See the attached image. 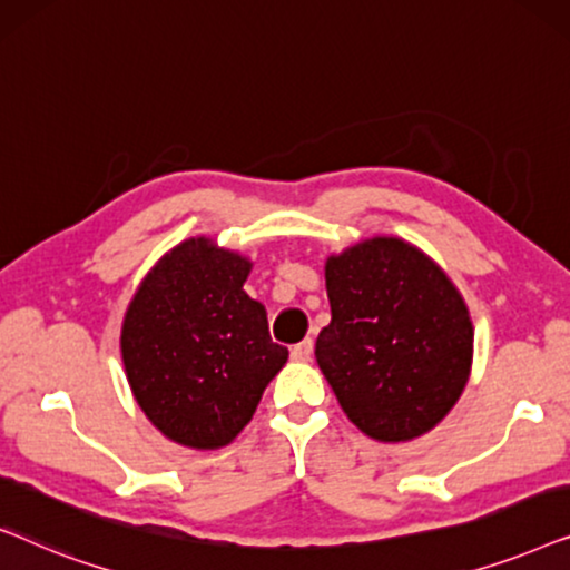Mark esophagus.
Here are the masks:
<instances>
[{
	"mask_svg": "<svg viewBox=\"0 0 570 570\" xmlns=\"http://www.w3.org/2000/svg\"><path fill=\"white\" fill-rule=\"evenodd\" d=\"M311 353H314V342L311 340H303V342H298V345L291 347V357L298 363L311 361Z\"/></svg>",
	"mask_w": 570,
	"mask_h": 570,
	"instance_id": "1",
	"label": "esophagus"
}]
</instances>
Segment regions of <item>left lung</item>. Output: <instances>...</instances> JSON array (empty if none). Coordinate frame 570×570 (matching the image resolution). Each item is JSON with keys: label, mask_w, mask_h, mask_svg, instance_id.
<instances>
[{"label": "left lung", "mask_w": 570, "mask_h": 570, "mask_svg": "<svg viewBox=\"0 0 570 570\" xmlns=\"http://www.w3.org/2000/svg\"><path fill=\"white\" fill-rule=\"evenodd\" d=\"M332 322L316 363L350 423L373 441L433 431L472 373L474 326L451 277L396 236H373L324 264Z\"/></svg>", "instance_id": "8db88e82"}]
</instances>
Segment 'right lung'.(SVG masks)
Listing matches in <instances>:
<instances>
[{"label": "right lung", "mask_w": 570, "mask_h": 570, "mask_svg": "<svg viewBox=\"0 0 570 570\" xmlns=\"http://www.w3.org/2000/svg\"><path fill=\"white\" fill-rule=\"evenodd\" d=\"M252 259L194 236L163 254L131 295L121 361L131 394L181 446H228L287 363L267 308L244 291Z\"/></svg>", "instance_id": "obj_1"}]
</instances>
